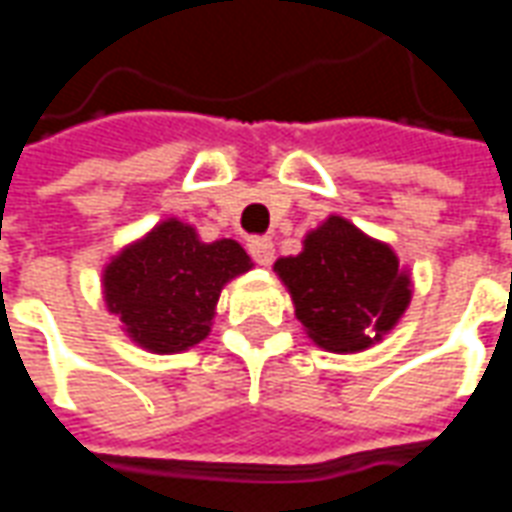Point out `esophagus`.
<instances>
[{
  "mask_svg": "<svg viewBox=\"0 0 512 512\" xmlns=\"http://www.w3.org/2000/svg\"><path fill=\"white\" fill-rule=\"evenodd\" d=\"M249 255L255 257L257 266H271L274 263V244L268 238H252L249 241Z\"/></svg>",
  "mask_w": 512,
  "mask_h": 512,
  "instance_id": "34e87169",
  "label": "esophagus"
}]
</instances>
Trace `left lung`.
<instances>
[{"instance_id":"8db88e82","label":"left lung","mask_w":512,"mask_h":512,"mask_svg":"<svg viewBox=\"0 0 512 512\" xmlns=\"http://www.w3.org/2000/svg\"><path fill=\"white\" fill-rule=\"evenodd\" d=\"M296 318L312 343L354 354L384 340L411 304V271L395 249L332 213L304 235L299 255L279 257Z\"/></svg>"}]
</instances>
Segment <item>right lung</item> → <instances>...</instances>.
Masks as SVG:
<instances>
[{
  "label": "right lung",
  "instance_id": "obj_1",
  "mask_svg": "<svg viewBox=\"0 0 512 512\" xmlns=\"http://www.w3.org/2000/svg\"><path fill=\"white\" fill-rule=\"evenodd\" d=\"M249 268L252 257L238 241L205 244L197 227L172 216L106 263L101 288L131 343L180 354L208 337L224 285Z\"/></svg>",
  "mask_w": 512,
  "mask_h": 512
}]
</instances>
